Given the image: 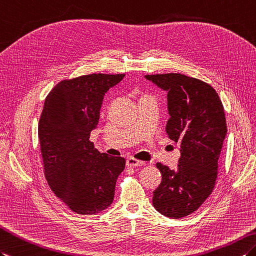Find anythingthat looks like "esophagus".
Wrapping results in <instances>:
<instances>
[{"mask_svg": "<svg viewBox=\"0 0 256 256\" xmlns=\"http://www.w3.org/2000/svg\"><path fill=\"white\" fill-rule=\"evenodd\" d=\"M146 164L144 162H140L135 158H128L126 159V166L128 167H142V166H145Z\"/></svg>", "mask_w": 256, "mask_h": 256, "instance_id": "obj_1", "label": "esophagus"}]
</instances>
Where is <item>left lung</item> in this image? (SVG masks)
Here are the masks:
<instances>
[{"mask_svg": "<svg viewBox=\"0 0 256 256\" xmlns=\"http://www.w3.org/2000/svg\"><path fill=\"white\" fill-rule=\"evenodd\" d=\"M167 92L169 138L180 144L178 170L158 162L162 183L152 205L164 216L183 218L200 208L215 186L222 142L227 134L224 110L210 84L180 73L145 75Z\"/></svg>", "mask_w": 256, "mask_h": 256, "instance_id": "8db88e82", "label": "left lung"}]
</instances>
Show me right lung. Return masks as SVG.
Returning <instances> with one entry per match:
<instances>
[{
  "label": "right lung",
  "mask_w": 256,
  "mask_h": 256,
  "mask_svg": "<svg viewBox=\"0 0 256 256\" xmlns=\"http://www.w3.org/2000/svg\"><path fill=\"white\" fill-rule=\"evenodd\" d=\"M124 74H89L58 82L44 100L38 126L44 176L51 191L80 215H96L114 198L126 159L100 152L89 140L104 96Z\"/></svg>",
  "instance_id": "obj_1"
}]
</instances>
